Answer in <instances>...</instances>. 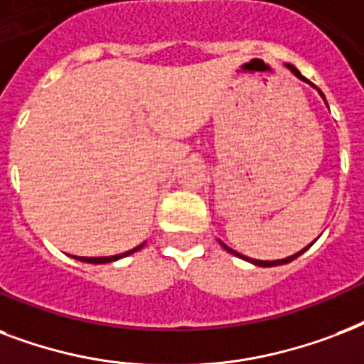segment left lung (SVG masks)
<instances>
[{
  "label": "left lung",
  "mask_w": 364,
  "mask_h": 364,
  "mask_svg": "<svg viewBox=\"0 0 364 364\" xmlns=\"http://www.w3.org/2000/svg\"><path fill=\"white\" fill-rule=\"evenodd\" d=\"M287 68H289L290 72H292V74L296 75L298 80H302L304 83H308V85H311L314 87V89H317V87L314 85V83H311V81L309 80H306V77H304L302 74H300V72H298L296 68L292 66V64H287ZM317 92H319L321 95V98H323V100H325V95H323V92H321V89H317ZM325 104H326V100H325ZM220 245L222 247H224V249L228 250V252H232V255H235V256H239V258H243V260H247V262H250V264H255V266H260V267H272V266H283V264H289V262H292L294 260V258H298V256L300 255H304V252H306V250L309 249V247H311V245H308V247H306V249H302L300 250V252H296V255H292V256H287V258H283V260H255V258H249V256H243V255H239L237 250H233V249H230V247H228V245H224L220 241Z\"/></svg>",
  "instance_id": "1"
}]
</instances>
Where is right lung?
Returning a JSON list of instances; mask_svg holds the SVG:
<instances>
[{
  "label": "right lung",
  "instance_id": "obj_1",
  "mask_svg": "<svg viewBox=\"0 0 364 364\" xmlns=\"http://www.w3.org/2000/svg\"><path fill=\"white\" fill-rule=\"evenodd\" d=\"M144 247L142 245H138V247H134V249L127 250V252H123V255H115V256H74L75 260H81V262H87V264H108V262H115L119 260V258H125V256L132 255V252H136V250H140Z\"/></svg>",
  "mask_w": 364,
  "mask_h": 364
}]
</instances>
